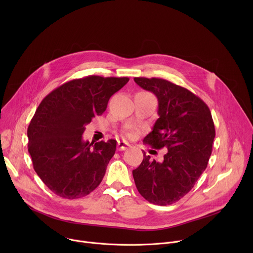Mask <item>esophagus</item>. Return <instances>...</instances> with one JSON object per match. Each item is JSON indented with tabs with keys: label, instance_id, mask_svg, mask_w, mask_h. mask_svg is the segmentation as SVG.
<instances>
[{
	"label": "esophagus",
	"instance_id": "obj_1",
	"mask_svg": "<svg viewBox=\"0 0 253 253\" xmlns=\"http://www.w3.org/2000/svg\"><path fill=\"white\" fill-rule=\"evenodd\" d=\"M131 145L126 142V141H118V150L119 151H123V150H126L128 148H130Z\"/></svg>",
	"mask_w": 253,
	"mask_h": 253
}]
</instances>
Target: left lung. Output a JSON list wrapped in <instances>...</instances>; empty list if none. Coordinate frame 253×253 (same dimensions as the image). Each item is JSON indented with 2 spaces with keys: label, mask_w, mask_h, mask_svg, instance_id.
<instances>
[{
  "label": "left lung",
  "mask_w": 253,
  "mask_h": 253,
  "mask_svg": "<svg viewBox=\"0 0 253 253\" xmlns=\"http://www.w3.org/2000/svg\"><path fill=\"white\" fill-rule=\"evenodd\" d=\"M158 99V115L143 142L166 148L162 162L143 153L133 170L139 193L149 202L170 205L185 196L207 167L215 128L208 106L189 90L160 78H134Z\"/></svg>",
  "instance_id": "obj_1"
}]
</instances>
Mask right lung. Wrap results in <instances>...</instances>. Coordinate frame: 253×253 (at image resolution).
<instances>
[{
  "label": "right lung",
  "instance_id": "obj_1",
  "mask_svg": "<svg viewBox=\"0 0 253 253\" xmlns=\"http://www.w3.org/2000/svg\"><path fill=\"white\" fill-rule=\"evenodd\" d=\"M129 78L88 76L69 81L40 103L28 127L34 169L56 195L77 199L101 183L117 141H84L85 127L102 115L110 97Z\"/></svg>",
  "mask_w": 253,
  "mask_h": 253
}]
</instances>
